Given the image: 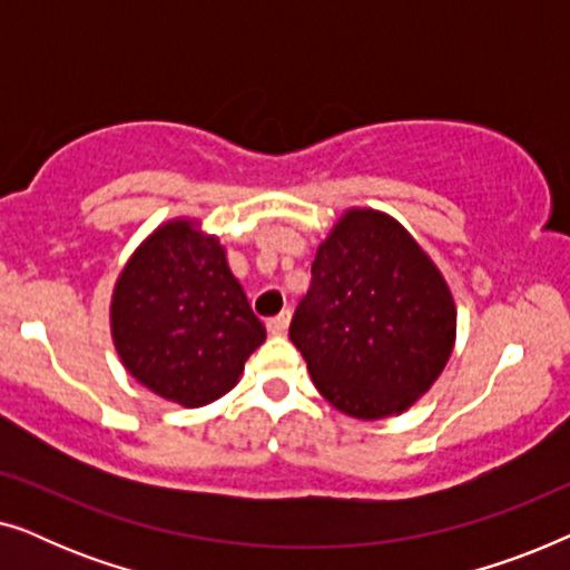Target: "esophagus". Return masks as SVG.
Instances as JSON below:
<instances>
[{
    "label": "esophagus",
    "mask_w": 570,
    "mask_h": 570,
    "mask_svg": "<svg viewBox=\"0 0 570 570\" xmlns=\"http://www.w3.org/2000/svg\"><path fill=\"white\" fill-rule=\"evenodd\" d=\"M287 324H291V311H283V314L267 318V332L269 334H285Z\"/></svg>",
    "instance_id": "esophagus-1"
}]
</instances>
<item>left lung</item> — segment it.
Masks as SVG:
<instances>
[{
    "label": "left lung",
    "instance_id": "1",
    "mask_svg": "<svg viewBox=\"0 0 570 570\" xmlns=\"http://www.w3.org/2000/svg\"><path fill=\"white\" fill-rule=\"evenodd\" d=\"M291 322L314 386L357 420L410 410L446 368L456 306L423 246L392 215L353 207L316 248Z\"/></svg>",
    "mask_w": 570,
    "mask_h": 570
}]
</instances>
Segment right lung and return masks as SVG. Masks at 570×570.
Returning a JSON list of instances; mask_svg holds the SVG:
<instances>
[{"instance_id":"1","label":"right lung","mask_w":570,"mask_h":570,"mask_svg":"<svg viewBox=\"0 0 570 570\" xmlns=\"http://www.w3.org/2000/svg\"><path fill=\"white\" fill-rule=\"evenodd\" d=\"M111 337L139 384L202 407L238 384L267 330L233 277L220 238L199 220L176 217L124 264L111 295Z\"/></svg>"}]
</instances>
